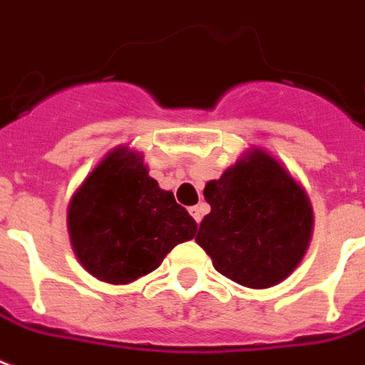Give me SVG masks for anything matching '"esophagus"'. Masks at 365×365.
<instances>
[{"mask_svg":"<svg viewBox=\"0 0 365 365\" xmlns=\"http://www.w3.org/2000/svg\"><path fill=\"white\" fill-rule=\"evenodd\" d=\"M207 205H195V207H191L189 208V212H191V216H193L195 220H197V222H201L202 220V216H205V214H207Z\"/></svg>","mask_w":365,"mask_h":365,"instance_id":"obj_1","label":"esophagus"}]
</instances>
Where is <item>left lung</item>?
Segmentation results:
<instances>
[{
  "mask_svg": "<svg viewBox=\"0 0 365 365\" xmlns=\"http://www.w3.org/2000/svg\"><path fill=\"white\" fill-rule=\"evenodd\" d=\"M210 214L195 241L227 279L250 289L283 282L312 235L308 195L268 153H250L205 187Z\"/></svg>",
  "mask_w": 365,
  "mask_h": 365,
  "instance_id": "left-lung-1",
  "label": "left lung"
}]
</instances>
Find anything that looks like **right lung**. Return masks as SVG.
<instances>
[{"mask_svg": "<svg viewBox=\"0 0 365 365\" xmlns=\"http://www.w3.org/2000/svg\"><path fill=\"white\" fill-rule=\"evenodd\" d=\"M68 232L78 260L93 277L124 285L151 274L197 222L170 191L158 187L141 155L108 153L68 207Z\"/></svg>", "mask_w": 365, "mask_h": 365, "instance_id": "add662e5", "label": "right lung"}]
</instances>
